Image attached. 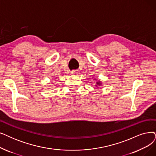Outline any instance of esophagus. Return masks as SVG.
Masks as SVG:
<instances>
[{"label": "esophagus", "instance_id": "esophagus-1", "mask_svg": "<svg viewBox=\"0 0 156 156\" xmlns=\"http://www.w3.org/2000/svg\"><path fill=\"white\" fill-rule=\"evenodd\" d=\"M77 73H78V72H77V70H73L72 71V73L73 74V75L77 74Z\"/></svg>", "mask_w": 156, "mask_h": 156}]
</instances>
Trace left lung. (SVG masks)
<instances>
[{
  "label": "left lung",
  "mask_w": 156,
  "mask_h": 156,
  "mask_svg": "<svg viewBox=\"0 0 156 156\" xmlns=\"http://www.w3.org/2000/svg\"><path fill=\"white\" fill-rule=\"evenodd\" d=\"M97 84H100V83H98V82H97Z\"/></svg>",
  "instance_id": "1"
}]
</instances>
